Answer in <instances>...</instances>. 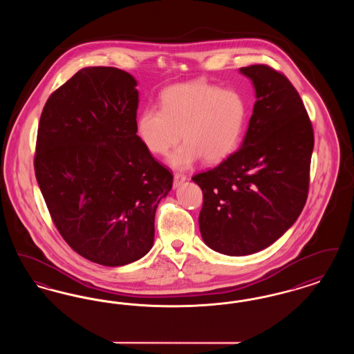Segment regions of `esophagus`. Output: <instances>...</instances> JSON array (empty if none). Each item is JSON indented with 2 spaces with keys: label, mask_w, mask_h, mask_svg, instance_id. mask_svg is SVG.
Returning <instances> with one entry per match:
<instances>
[{
  "label": "esophagus",
  "mask_w": 354,
  "mask_h": 354,
  "mask_svg": "<svg viewBox=\"0 0 354 354\" xmlns=\"http://www.w3.org/2000/svg\"><path fill=\"white\" fill-rule=\"evenodd\" d=\"M185 180H187V175L182 174V172H175V175H174V187L175 188L179 187Z\"/></svg>",
  "instance_id": "34e87169"
}]
</instances>
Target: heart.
Masks as SVG:
<instances>
[{"label": "heart", "instance_id": "obj_1", "mask_svg": "<svg viewBox=\"0 0 354 354\" xmlns=\"http://www.w3.org/2000/svg\"><path fill=\"white\" fill-rule=\"evenodd\" d=\"M248 103L241 93L207 81L169 86L160 94V109L145 107L136 118V135L155 155L174 147L180 131L185 143L169 162L185 169L203 159L218 163L235 151L245 131Z\"/></svg>", "mask_w": 354, "mask_h": 354}]
</instances>
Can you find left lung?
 Listing matches in <instances>:
<instances>
[{
  "label": "left lung",
  "instance_id": "8db88e82",
  "mask_svg": "<svg viewBox=\"0 0 354 354\" xmlns=\"http://www.w3.org/2000/svg\"><path fill=\"white\" fill-rule=\"evenodd\" d=\"M240 71L256 90L244 142L219 166L192 176L203 191V240L230 256L270 247L300 216L315 146L312 122L286 75L268 65Z\"/></svg>",
  "mask_w": 354,
  "mask_h": 354
}]
</instances>
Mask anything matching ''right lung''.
I'll return each instance as SVG.
<instances>
[{"mask_svg":"<svg viewBox=\"0 0 354 354\" xmlns=\"http://www.w3.org/2000/svg\"><path fill=\"white\" fill-rule=\"evenodd\" d=\"M135 86L120 68H81L49 97L37 133L34 171L55 228L106 267L151 250L156 207L172 188L136 135Z\"/></svg>","mask_w":354,"mask_h":354,"instance_id":"right-lung-1","label":"right lung"}]
</instances>
